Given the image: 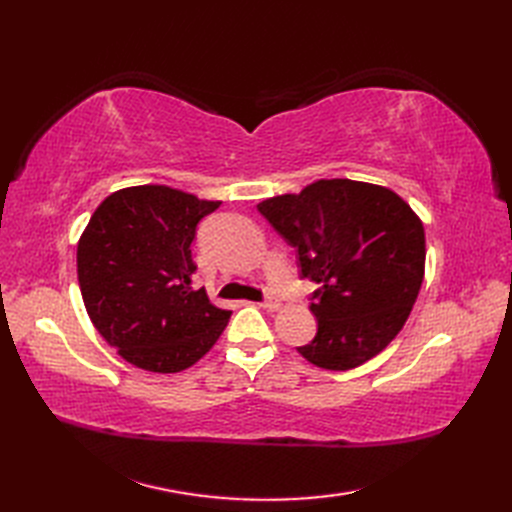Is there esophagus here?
Wrapping results in <instances>:
<instances>
[{"label": "esophagus", "instance_id": "1", "mask_svg": "<svg viewBox=\"0 0 512 512\" xmlns=\"http://www.w3.org/2000/svg\"><path fill=\"white\" fill-rule=\"evenodd\" d=\"M260 305L265 307V309H269V312H277V309L282 307V301H280V299H275V297H269L267 301H262Z\"/></svg>", "mask_w": 512, "mask_h": 512}]
</instances>
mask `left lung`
<instances>
[{
    "label": "left lung",
    "instance_id": "8db88e82",
    "mask_svg": "<svg viewBox=\"0 0 512 512\" xmlns=\"http://www.w3.org/2000/svg\"><path fill=\"white\" fill-rule=\"evenodd\" d=\"M258 211L297 247L303 277L320 284L309 305L318 333L297 348L303 359L346 371L389 346L425 275V228L406 200L376 183L318 179Z\"/></svg>",
    "mask_w": 512,
    "mask_h": 512
}]
</instances>
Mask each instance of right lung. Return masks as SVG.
I'll use <instances>...</instances> for the list:
<instances>
[{
    "label": "right lung",
    "instance_id": "add662e5",
    "mask_svg": "<svg viewBox=\"0 0 512 512\" xmlns=\"http://www.w3.org/2000/svg\"><path fill=\"white\" fill-rule=\"evenodd\" d=\"M222 200L170 185L106 196L76 247L87 314L121 359L153 374L192 367L218 342L230 312L194 288L196 224Z\"/></svg>",
    "mask_w": 512,
    "mask_h": 512
}]
</instances>
